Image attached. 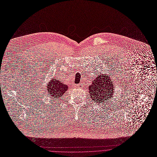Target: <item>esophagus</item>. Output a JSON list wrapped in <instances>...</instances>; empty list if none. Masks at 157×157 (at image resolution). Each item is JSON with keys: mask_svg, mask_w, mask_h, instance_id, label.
Here are the masks:
<instances>
[{"mask_svg": "<svg viewBox=\"0 0 157 157\" xmlns=\"http://www.w3.org/2000/svg\"><path fill=\"white\" fill-rule=\"evenodd\" d=\"M76 86H77L78 88H82V87H83V84H81V83H79V84H78Z\"/></svg>", "mask_w": 157, "mask_h": 157, "instance_id": "esophagus-1", "label": "esophagus"}]
</instances>
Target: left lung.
<instances>
[{"mask_svg": "<svg viewBox=\"0 0 157 157\" xmlns=\"http://www.w3.org/2000/svg\"><path fill=\"white\" fill-rule=\"evenodd\" d=\"M115 90L113 83L109 75L102 74L95 77L92 84L88 86L90 98L95 103H103L111 99Z\"/></svg>", "mask_w": 157, "mask_h": 157, "instance_id": "8db88e82", "label": "left lung"}]
</instances>
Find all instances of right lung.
Instances as JSON below:
<instances>
[{
	"instance_id": "obj_1",
	"label": "right lung",
	"mask_w": 157,
	"mask_h": 157,
	"mask_svg": "<svg viewBox=\"0 0 157 157\" xmlns=\"http://www.w3.org/2000/svg\"><path fill=\"white\" fill-rule=\"evenodd\" d=\"M47 92L51 98L59 99L62 98L63 94L69 90V86L64 84L63 81L58 80L54 78L50 80V82L47 85Z\"/></svg>"
}]
</instances>
